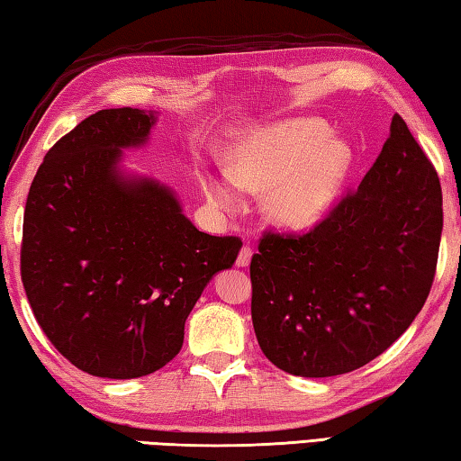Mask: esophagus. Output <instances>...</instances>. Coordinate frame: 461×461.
<instances>
[{
    "mask_svg": "<svg viewBox=\"0 0 461 461\" xmlns=\"http://www.w3.org/2000/svg\"><path fill=\"white\" fill-rule=\"evenodd\" d=\"M249 260H252V248H249V246L246 244V246H241L240 254H238V260H236L238 268H246V267H249Z\"/></svg>",
    "mask_w": 461,
    "mask_h": 461,
    "instance_id": "34e87169",
    "label": "esophagus"
}]
</instances>
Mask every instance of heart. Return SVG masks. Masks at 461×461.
Masks as SVG:
<instances>
[{"mask_svg":"<svg viewBox=\"0 0 461 461\" xmlns=\"http://www.w3.org/2000/svg\"><path fill=\"white\" fill-rule=\"evenodd\" d=\"M352 152L317 120H288L252 131L233 148L228 175L209 176L207 197L223 209L241 205V191L267 193L264 212L286 230L315 225L346 181Z\"/></svg>","mask_w":461,"mask_h":461,"instance_id":"b5f03b06","label":"heart"}]
</instances>
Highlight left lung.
<instances>
[{"mask_svg": "<svg viewBox=\"0 0 461 461\" xmlns=\"http://www.w3.org/2000/svg\"><path fill=\"white\" fill-rule=\"evenodd\" d=\"M441 230L439 176L394 113L357 191L303 236H262L249 278L264 356L305 378L372 362L423 309Z\"/></svg>", "mask_w": 461, "mask_h": 461, "instance_id": "obj_1", "label": "left lung"}]
</instances>
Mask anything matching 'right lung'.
Returning a JSON list of instances; mask_svg holds the SVG:
<instances>
[{"label": "right lung", "instance_id": "add662e5", "mask_svg": "<svg viewBox=\"0 0 461 461\" xmlns=\"http://www.w3.org/2000/svg\"><path fill=\"white\" fill-rule=\"evenodd\" d=\"M154 123L131 107L89 115L44 156L26 201L30 307L52 346L99 378L173 360L203 288L241 248L194 228L170 186L123 173V150L146 144Z\"/></svg>", "mask_w": 461, "mask_h": 461}]
</instances>
